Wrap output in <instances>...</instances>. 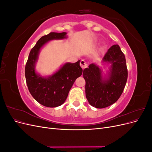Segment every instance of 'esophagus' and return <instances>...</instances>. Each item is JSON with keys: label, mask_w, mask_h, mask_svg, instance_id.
Listing matches in <instances>:
<instances>
[{"label": "esophagus", "mask_w": 152, "mask_h": 152, "mask_svg": "<svg viewBox=\"0 0 152 152\" xmlns=\"http://www.w3.org/2000/svg\"><path fill=\"white\" fill-rule=\"evenodd\" d=\"M80 66H81V67L83 68V69H84V68H87V63H86V61H85V60H84V59H82L81 60V61H80Z\"/></svg>", "instance_id": "esophagus-1"}]
</instances>
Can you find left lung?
<instances>
[{
  "mask_svg": "<svg viewBox=\"0 0 152 152\" xmlns=\"http://www.w3.org/2000/svg\"><path fill=\"white\" fill-rule=\"evenodd\" d=\"M102 63L110 65L104 75L101 67L94 63L83 71L86 98L96 108H106L115 103L127 80L126 58L118 45H113L108 50Z\"/></svg>",
  "mask_w": 152,
  "mask_h": 152,
  "instance_id": "left-lung-1",
  "label": "left lung"
}]
</instances>
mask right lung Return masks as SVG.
Here are the masks:
<instances>
[{
  "label": "right lung",
  "mask_w": 152,
  "mask_h": 152,
  "mask_svg": "<svg viewBox=\"0 0 152 152\" xmlns=\"http://www.w3.org/2000/svg\"><path fill=\"white\" fill-rule=\"evenodd\" d=\"M66 34L50 32L42 37L30 50L25 66L26 82L30 94L37 102L47 107H57L65 103L73 83L83 71L80 66V60L74 63H65L49 76H42L35 70L41 49L50 40L66 39Z\"/></svg>",
  "instance_id": "add662e5"
}]
</instances>
